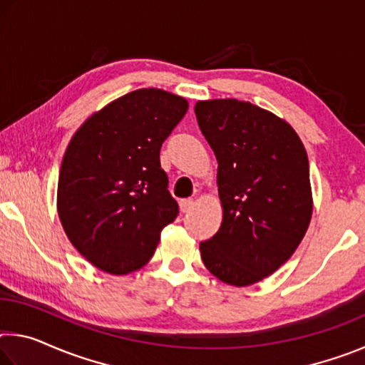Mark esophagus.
Here are the masks:
<instances>
[{
    "instance_id": "esophagus-1",
    "label": "esophagus",
    "mask_w": 365,
    "mask_h": 365,
    "mask_svg": "<svg viewBox=\"0 0 365 365\" xmlns=\"http://www.w3.org/2000/svg\"><path fill=\"white\" fill-rule=\"evenodd\" d=\"M195 206V201L190 200V197H187V200H180V211L182 212H190L191 209H193Z\"/></svg>"
}]
</instances>
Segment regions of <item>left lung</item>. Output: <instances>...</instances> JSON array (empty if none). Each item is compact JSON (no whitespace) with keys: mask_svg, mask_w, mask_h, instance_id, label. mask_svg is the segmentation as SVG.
<instances>
[{"mask_svg":"<svg viewBox=\"0 0 365 365\" xmlns=\"http://www.w3.org/2000/svg\"><path fill=\"white\" fill-rule=\"evenodd\" d=\"M195 114L219 163L224 220L200 243L212 275L248 287L298 248L312 215L309 160L292 127L248 101H200Z\"/></svg>","mask_w":365,"mask_h":365,"instance_id":"obj_1","label":"left lung"}]
</instances>
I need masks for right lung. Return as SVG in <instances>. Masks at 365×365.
I'll return each instance as SVG.
<instances>
[{
	"instance_id": "obj_1",
	"label": "right lung",
	"mask_w": 365,
	"mask_h": 365,
	"mask_svg": "<svg viewBox=\"0 0 365 365\" xmlns=\"http://www.w3.org/2000/svg\"><path fill=\"white\" fill-rule=\"evenodd\" d=\"M187 100L132 91L91 115L73 135L59 170L58 212L71 243L95 267L115 275L150 261L160 230L178 215L160 168L164 140Z\"/></svg>"
}]
</instances>
